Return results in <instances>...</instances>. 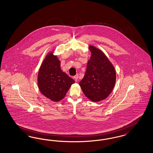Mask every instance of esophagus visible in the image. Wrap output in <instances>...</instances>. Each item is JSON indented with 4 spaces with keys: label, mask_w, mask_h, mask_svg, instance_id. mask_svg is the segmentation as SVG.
<instances>
[{
    "label": "esophagus",
    "mask_w": 153,
    "mask_h": 153,
    "mask_svg": "<svg viewBox=\"0 0 153 153\" xmlns=\"http://www.w3.org/2000/svg\"><path fill=\"white\" fill-rule=\"evenodd\" d=\"M78 78H79V74H77L76 75H75L74 77V79L76 81H77Z\"/></svg>",
    "instance_id": "obj_1"
}]
</instances>
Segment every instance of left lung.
<instances>
[{"mask_svg":"<svg viewBox=\"0 0 153 153\" xmlns=\"http://www.w3.org/2000/svg\"><path fill=\"white\" fill-rule=\"evenodd\" d=\"M91 57L88 61L85 74L79 82L86 96L93 102L107 98L115 85L116 71L104 53L90 46Z\"/></svg>","mask_w":153,"mask_h":153,"instance_id":"left-lung-1","label":"left lung"}]
</instances>
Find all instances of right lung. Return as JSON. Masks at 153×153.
Wrapping results in <instances>:
<instances>
[{"label":"right lung","instance_id":"obj_1","mask_svg":"<svg viewBox=\"0 0 153 153\" xmlns=\"http://www.w3.org/2000/svg\"><path fill=\"white\" fill-rule=\"evenodd\" d=\"M40 91L46 97L57 102L64 98L74 80L61 71L60 61L52 52L47 55L37 77Z\"/></svg>","mask_w":153,"mask_h":153}]
</instances>
